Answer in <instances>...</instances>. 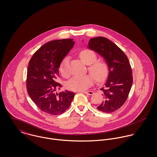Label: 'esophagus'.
Wrapping results in <instances>:
<instances>
[{
  "instance_id": "34e87169",
  "label": "esophagus",
  "mask_w": 157,
  "mask_h": 157,
  "mask_svg": "<svg viewBox=\"0 0 157 157\" xmlns=\"http://www.w3.org/2000/svg\"><path fill=\"white\" fill-rule=\"evenodd\" d=\"M84 94H86V95H91L94 94L93 91H90V90H88V91H83V92Z\"/></svg>"
}]
</instances>
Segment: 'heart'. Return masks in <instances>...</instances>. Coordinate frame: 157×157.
<instances>
[{"mask_svg":"<svg viewBox=\"0 0 157 157\" xmlns=\"http://www.w3.org/2000/svg\"><path fill=\"white\" fill-rule=\"evenodd\" d=\"M80 58L86 65H89L88 71L98 81H102L106 78L109 73V67L104 61H97V56L92 50L84 49L79 54ZM68 57H65L60 63L59 70L63 76L69 74L67 64ZM94 78L91 75L85 76H75L67 81L66 87L67 90L73 91H82L87 90L94 82Z\"/></svg>","mask_w":157,"mask_h":157,"instance_id":"heart-1","label":"heart"}]
</instances>
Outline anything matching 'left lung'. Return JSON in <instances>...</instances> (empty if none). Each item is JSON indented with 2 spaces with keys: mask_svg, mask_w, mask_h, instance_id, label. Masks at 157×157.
Wrapping results in <instances>:
<instances>
[{
  "mask_svg": "<svg viewBox=\"0 0 157 157\" xmlns=\"http://www.w3.org/2000/svg\"><path fill=\"white\" fill-rule=\"evenodd\" d=\"M88 48L101 56L109 67L107 81L100 89L104 100L97 108L105 113L114 112L124 103L132 85L129 60L120 48L103 37L90 39Z\"/></svg>",
  "mask_w": 157,
  "mask_h": 157,
  "instance_id": "1",
  "label": "left lung"
}]
</instances>
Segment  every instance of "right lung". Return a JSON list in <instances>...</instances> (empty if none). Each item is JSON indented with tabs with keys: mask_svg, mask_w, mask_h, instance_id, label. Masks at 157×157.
I'll list each match as a JSON object with an SVG mask.
<instances>
[{
	"mask_svg": "<svg viewBox=\"0 0 157 157\" xmlns=\"http://www.w3.org/2000/svg\"><path fill=\"white\" fill-rule=\"evenodd\" d=\"M73 39L50 41L33 56L26 77L27 92L36 106L43 112L59 115L70 106L74 93L67 90L57 93L62 85L56 82L63 59L73 48Z\"/></svg>",
	"mask_w": 157,
	"mask_h": 157,
	"instance_id": "obj_1",
	"label": "right lung"
}]
</instances>
